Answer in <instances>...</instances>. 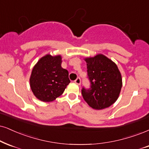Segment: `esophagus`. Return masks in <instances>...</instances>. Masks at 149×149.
I'll return each instance as SVG.
<instances>
[{
	"mask_svg": "<svg viewBox=\"0 0 149 149\" xmlns=\"http://www.w3.org/2000/svg\"><path fill=\"white\" fill-rule=\"evenodd\" d=\"M74 83L76 84H77V85H80V84H81V79L79 77L77 78L74 81Z\"/></svg>",
	"mask_w": 149,
	"mask_h": 149,
	"instance_id": "1",
	"label": "esophagus"
}]
</instances>
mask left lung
Listing matches in <instances>:
<instances>
[{
	"instance_id": "1",
	"label": "left lung",
	"mask_w": 149,
	"mask_h": 149,
	"mask_svg": "<svg viewBox=\"0 0 149 149\" xmlns=\"http://www.w3.org/2000/svg\"><path fill=\"white\" fill-rule=\"evenodd\" d=\"M88 77L91 88L81 90L82 96L91 108L102 110L116 102L122 86L118 68L113 61L103 54L86 58Z\"/></svg>"
}]
</instances>
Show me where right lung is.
I'll return each mask as SVG.
<instances>
[{"label":"right lung","mask_w":149,"mask_h":149,"mask_svg":"<svg viewBox=\"0 0 149 149\" xmlns=\"http://www.w3.org/2000/svg\"><path fill=\"white\" fill-rule=\"evenodd\" d=\"M61 56L46 54L33 68L30 78V88L38 100L52 102L63 94L70 83L68 71L61 67Z\"/></svg>","instance_id":"add662e5"}]
</instances>
